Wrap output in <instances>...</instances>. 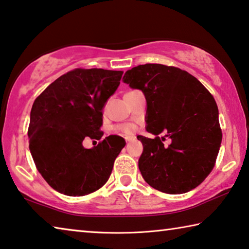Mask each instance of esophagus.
<instances>
[{
	"instance_id": "obj_1",
	"label": "esophagus",
	"mask_w": 249,
	"mask_h": 249,
	"mask_svg": "<svg viewBox=\"0 0 249 249\" xmlns=\"http://www.w3.org/2000/svg\"><path fill=\"white\" fill-rule=\"evenodd\" d=\"M136 140V137L133 136V135H127V136H125V141L127 142H132Z\"/></svg>"
}]
</instances>
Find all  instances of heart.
Listing matches in <instances>:
<instances>
[{"instance_id": "1", "label": "heart", "mask_w": 249, "mask_h": 249, "mask_svg": "<svg viewBox=\"0 0 249 249\" xmlns=\"http://www.w3.org/2000/svg\"><path fill=\"white\" fill-rule=\"evenodd\" d=\"M120 129H121L122 132H123L124 134L130 135V134H133V133H134V130H135V126H134L133 124H126V125L121 126Z\"/></svg>"}]
</instances>
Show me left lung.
I'll return each instance as SVG.
<instances>
[{"mask_svg":"<svg viewBox=\"0 0 249 249\" xmlns=\"http://www.w3.org/2000/svg\"><path fill=\"white\" fill-rule=\"evenodd\" d=\"M124 83L141 90L147 102L146 130L154 140L137 136L142 154L138 160L150 187L181 195L204 181L221 147L222 132L215 100L199 80L176 67L146 64L127 70ZM172 140L168 147L158 137Z\"/></svg>","mask_w":249,"mask_h":249,"instance_id":"left-lung-1","label":"left lung"}]
</instances>
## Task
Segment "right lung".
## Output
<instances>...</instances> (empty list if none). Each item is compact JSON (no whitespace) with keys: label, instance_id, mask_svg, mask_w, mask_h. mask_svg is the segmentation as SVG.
Segmentation results:
<instances>
[{"label":"right lung","instance_id":"1","mask_svg":"<svg viewBox=\"0 0 249 249\" xmlns=\"http://www.w3.org/2000/svg\"><path fill=\"white\" fill-rule=\"evenodd\" d=\"M123 71L75 69L49 84L35 100L29 121V150L37 170L54 190L81 196L107 183L124 148V138L105 137L84 148L86 137L101 140L103 108Z\"/></svg>","mask_w":249,"mask_h":249}]
</instances>
